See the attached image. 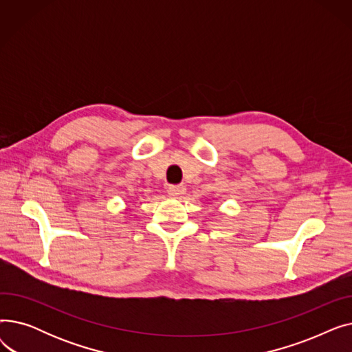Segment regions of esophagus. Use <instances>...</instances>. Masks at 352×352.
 <instances>
[{"instance_id":"1","label":"esophagus","mask_w":352,"mask_h":352,"mask_svg":"<svg viewBox=\"0 0 352 352\" xmlns=\"http://www.w3.org/2000/svg\"><path fill=\"white\" fill-rule=\"evenodd\" d=\"M186 190L187 188L184 186H171V187H168V190H166V192H168V195L173 198H179L186 194Z\"/></svg>"}]
</instances>
